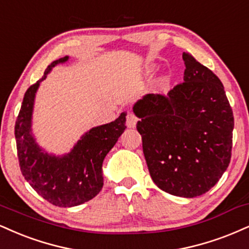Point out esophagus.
Wrapping results in <instances>:
<instances>
[{"label": "esophagus", "instance_id": "obj_1", "mask_svg": "<svg viewBox=\"0 0 249 249\" xmlns=\"http://www.w3.org/2000/svg\"><path fill=\"white\" fill-rule=\"evenodd\" d=\"M138 122V118L133 112H127L126 116V125L127 127H136V124Z\"/></svg>", "mask_w": 249, "mask_h": 249}]
</instances>
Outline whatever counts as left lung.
Masks as SVG:
<instances>
[{"label": "left lung", "mask_w": 249, "mask_h": 249, "mask_svg": "<svg viewBox=\"0 0 249 249\" xmlns=\"http://www.w3.org/2000/svg\"><path fill=\"white\" fill-rule=\"evenodd\" d=\"M182 58L184 82L167 95L143 96L133 112L154 183L193 198L210 190L229 167L234 118L218 76L190 53Z\"/></svg>", "instance_id": "obj_1"}]
</instances>
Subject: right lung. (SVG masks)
I'll return each mask as SVG.
<instances>
[{"label":"right lung","instance_id":"obj_1","mask_svg":"<svg viewBox=\"0 0 249 249\" xmlns=\"http://www.w3.org/2000/svg\"><path fill=\"white\" fill-rule=\"evenodd\" d=\"M67 60L68 56H64L53 61L44 76L26 90L15 125L17 155L24 178L44 199L60 208L83 204L100 193L104 158L126 128V113L122 112L116 121L83 134L68 154L55 157L39 147L31 132L36 92L52 67Z\"/></svg>","mask_w":249,"mask_h":249}]
</instances>
